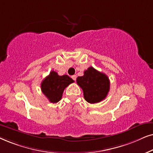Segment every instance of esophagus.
<instances>
[{"label":"esophagus","mask_w":153,"mask_h":153,"mask_svg":"<svg viewBox=\"0 0 153 153\" xmlns=\"http://www.w3.org/2000/svg\"><path fill=\"white\" fill-rule=\"evenodd\" d=\"M71 78H72V79L73 80H74L75 81L76 80V78H77V76L75 75H72V76H71Z\"/></svg>","instance_id":"obj_1"}]
</instances>
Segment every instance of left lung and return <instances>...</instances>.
<instances>
[{"label":"left lung","mask_w":153,"mask_h":153,"mask_svg":"<svg viewBox=\"0 0 153 153\" xmlns=\"http://www.w3.org/2000/svg\"><path fill=\"white\" fill-rule=\"evenodd\" d=\"M76 81L82 89L85 99L89 103L103 100L110 90V80L107 75L93 67L85 71L84 75L78 77Z\"/></svg>","instance_id":"left-lung-1"}]
</instances>
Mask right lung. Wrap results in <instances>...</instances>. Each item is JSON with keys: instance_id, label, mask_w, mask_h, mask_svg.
<instances>
[{"instance_id": "right-lung-1", "label": "right lung", "mask_w": 153, "mask_h": 153, "mask_svg": "<svg viewBox=\"0 0 153 153\" xmlns=\"http://www.w3.org/2000/svg\"><path fill=\"white\" fill-rule=\"evenodd\" d=\"M74 82L68 75H59L55 71H52L42 80L41 90L51 103H55L62 99L63 92L66 87Z\"/></svg>"}]
</instances>
